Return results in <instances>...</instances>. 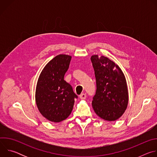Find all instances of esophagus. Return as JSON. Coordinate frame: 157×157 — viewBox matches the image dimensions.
Segmentation results:
<instances>
[{"label":"esophagus","instance_id":"obj_1","mask_svg":"<svg viewBox=\"0 0 157 157\" xmlns=\"http://www.w3.org/2000/svg\"><path fill=\"white\" fill-rule=\"evenodd\" d=\"M79 98L81 99H85L86 98V94L84 93H82L80 96H79Z\"/></svg>","mask_w":157,"mask_h":157}]
</instances>
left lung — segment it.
<instances>
[{
	"label": "left lung",
	"mask_w": 157,
	"mask_h": 157,
	"mask_svg": "<svg viewBox=\"0 0 157 157\" xmlns=\"http://www.w3.org/2000/svg\"><path fill=\"white\" fill-rule=\"evenodd\" d=\"M96 79V91L92 105L101 118L114 121L127 109L128 94L126 79L119 67L104 56L91 58Z\"/></svg>",
	"instance_id": "8db88e82"
}]
</instances>
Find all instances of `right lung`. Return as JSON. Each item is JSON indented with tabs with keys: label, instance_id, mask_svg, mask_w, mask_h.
I'll use <instances>...</instances> for the list:
<instances>
[{
	"label": "right lung",
	"instance_id": "right-lung-1",
	"mask_svg": "<svg viewBox=\"0 0 157 157\" xmlns=\"http://www.w3.org/2000/svg\"><path fill=\"white\" fill-rule=\"evenodd\" d=\"M71 56L59 55L42 70L36 88L35 99L41 115L50 121L59 122L68 117L78 96L72 86L64 80Z\"/></svg>",
	"mask_w": 157,
	"mask_h": 157
}]
</instances>
